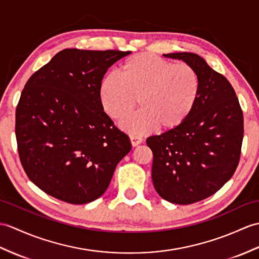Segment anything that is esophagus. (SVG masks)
<instances>
[{"instance_id":"obj_1","label":"esophagus","mask_w":259,"mask_h":259,"mask_svg":"<svg viewBox=\"0 0 259 259\" xmlns=\"http://www.w3.org/2000/svg\"><path fill=\"white\" fill-rule=\"evenodd\" d=\"M130 141H131L132 147H137V146H139L140 143H142L143 139H142L141 137H138V136L131 135V136H130Z\"/></svg>"}]
</instances>
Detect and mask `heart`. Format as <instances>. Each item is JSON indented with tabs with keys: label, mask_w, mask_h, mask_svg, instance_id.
<instances>
[{
	"label": "heart",
	"mask_w": 259,
	"mask_h": 259,
	"mask_svg": "<svg viewBox=\"0 0 259 259\" xmlns=\"http://www.w3.org/2000/svg\"><path fill=\"white\" fill-rule=\"evenodd\" d=\"M198 95L200 78L193 67L184 63L173 65L151 54L125 59L118 76L107 75L99 87L102 108L118 121L134 111L137 99L140 110L121 123L135 135L181 127L193 111Z\"/></svg>",
	"instance_id": "obj_1"
}]
</instances>
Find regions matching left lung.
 Here are the masks:
<instances>
[{
  "label": "left lung",
  "mask_w": 259,
  "mask_h": 259,
  "mask_svg": "<svg viewBox=\"0 0 259 259\" xmlns=\"http://www.w3.org/2000/svg\"><path fill=\"white\" fill-rule=\"evenodd\" d=\"M193 67L200 95L188 120L147 139L153 152L152 181L174 204H192L216 193L235 172L244 137L243 111L226 78L194 53L163 54Z\"/></svg>",
  "instance_id": "8db88e82"
}]
</instances>
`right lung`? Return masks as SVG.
<instances>
[{"mask_svg": "<svg viewBox=\"0 0 259 259\" xmlns=\"http://www.w3.org/2000/svg\"><path fill=\"white\" fill-rule=\"evenodd\" d=\"M131 52L67 48L31 76L16 107L21 163L46 194L86 204L105 193L131 150L99 98L109 67Z\"/></svg>", "mask_w": 259, "mask_h": 259, "instance_id": "obj_1", "label": "right lung"}]
</instances>
